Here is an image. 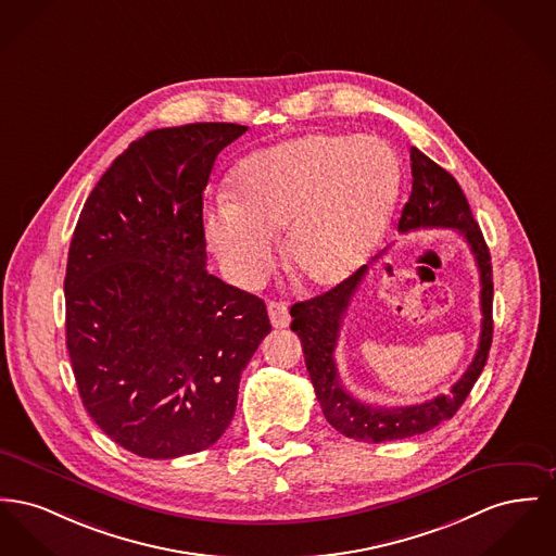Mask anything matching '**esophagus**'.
<instances>
[{"label": "esophagus", "mask_w": 556, "mask_h": 556, "mask_svg": "<svg viewBox=\"0 0 556 556\" xmlns=\"http://www.w3.org/2000/svg\"><path fill=\"white\" fill-rule=\"evenodd\" d=\"M268 317H270V324L277 329H283V327L290 326L292 317H290V308L286 302H268Z\"/></svg>", "instance_id": "1"}]
</instances>
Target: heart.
<instances>
[{
	"label": "heart",
	"instance_id": "1",
	"mask_svg": "<svg viewBox=\"0 0 556 556\" xmlns=\"http://www.w3.org/2000/svg\"><path fill=\"white\" fill-rule=\"evenodd\" d=\"M401 165L374 136L304 134L261 149L230 174V197L203 216L210 248L241 288L275 264V232L298 283L327 290L357 273L391 223Z\"/></svg>",
	"mask_w": 556,
	"mask_h": 556
}]
</instances>
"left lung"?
I'll return each mask as SVG.
<instances>
[{
	"label": "left lung",
	"mask_w": 556,
	"mask_h": 556,
	"mask_svg": "<svg viewBox=\"0 0 556 556\" xmlns=\"http://www.w3.org/2000/svg\"><path fill=\"white\" fill-rule=\"evenodd\" d=\"M409 157L414 182L409 201L405 203L399 218V230L409 232L418 229H452L468 243L481 279V336L475 359L452 387V391L416 405L378 407L355 399L342 387L333 361L342 319L351 306L353 295L359 290L361 281L367 273V264L326 294L295 302L290 311L294 319L292 331H295L302 342L306 369L327 422L344 437L367 443L396 441L422 434L426 430L454 418L488 363L493 338V275L490 250L483 232L475 223L470 205L456 178L441 165L428 160L416 147H412ZM378 258L380 256H376L374 261Z\"/></svg>",
	"instance_id": "1"
}]
</instances>
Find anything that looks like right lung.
I'll list each match as a JSON object with an SVG mask.
<instances>
[{
  "instance_id": "right-lung-1",
  "label": "right lung",
  "mask_w": 556,
  "mask_h": 556,
  "mask_svg": "<svg viewBox=\"0 0 556 556\" xmlns=\"http://www.w3.org/2000/svg\"><path fill=\"white\" fill-rule=\"evenodd\" d=\"M239 124L147 131L102 174L66 261V349L84 407L140 457L214 445L270 331L261 298L205 268L203 191Z\"/></svg>"
}]
</instances>
